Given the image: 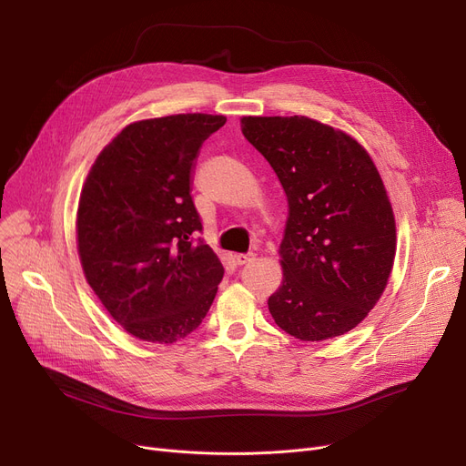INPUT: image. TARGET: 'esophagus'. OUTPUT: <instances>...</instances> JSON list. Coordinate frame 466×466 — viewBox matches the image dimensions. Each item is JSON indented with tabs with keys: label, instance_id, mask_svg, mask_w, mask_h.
Wrapping results in <instances>:
<instances>
[{
	"label": "esophagus",
	"instance_id": "34e87169",
	"mask_svg": "<svg viewBox=\"0 0 466 466\" xmlns=\"http://www.w3.org/2000/svg\"><path fill=\"white\" fill-rule=\"evenodd\" d=\"M234 258H236V262H238L239 266H243V264L253 262V260H255V255H253V253H239V255H236Z\"/></svg>",
	"mask_w": 466,
	"mask_h": 466
}]
</instances>
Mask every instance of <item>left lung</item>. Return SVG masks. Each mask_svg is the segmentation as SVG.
Segmentation results:
<instances>
[{
    "mask_svg": "<svg viewBox=\"0 0 466 466\" xmlns=\"http://www.w3.org/2000/svg\"><path fill=\"white\" fill-rule=\"evenodd\" d=\"M241 132L289 202L283 283L268 299L276 325L302 341L350 332L380 300L395 260V217L372 158L308 116H243Z\"/></svg>",
    "mask_w": 466,
    "mask_h": 466,
    "instance_id": "left-lung-1",
    "label": "left lung"
}]
</instances>
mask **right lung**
I'll return each mask as SVG.
<instances>
[{"label":"right lung","instance_id":"obj_1","mask_svg":"<svg viewBox=\"0 0 466 466\" xmlns=\"http://www.w3.org/2000/svg\"><path fill=\"white\" fill-rule=\"evenodd\" d=\"M227 116L139 120L96 158L77 211L88 285L132 336L174 344L198 329L225 268L196 238L192 176L202 143Z\"/></svg>","mask_w":466,"mask_h":466}]
</instances>
